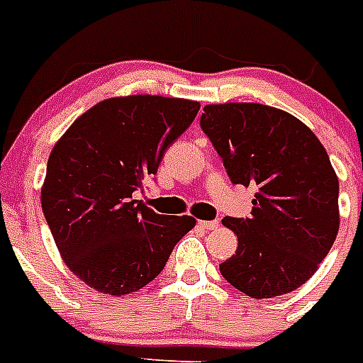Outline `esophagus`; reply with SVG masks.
<instances>
[{"instance_id":"obj_1","label":"esophagus","mask_w":363,"mask_h":363,"mask_svg":"<svg viewBox=\"0 0 363 363\" xmlns=\"http://www.w3.org/2000/svg\"><path fill=\"white\" fill-rule=\"evenodd\" d=\"M199 225H201L203 229H207V231H211V229H216L218 228V220H211V222H207V220H203V222H199Z\"/></svg>"}]
</instances>
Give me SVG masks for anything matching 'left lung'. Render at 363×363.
I'll list each match as a JSON object with an SVG mask.
<instances>
[{"instance_id":"1","label":"left lung","mask_w":363,"mask_h":363,"mask_svg":"<svg viewBox=\"0 0 363 363\" xmlns=\"http://www.w3.org/2000/svg\"><path fill=\"white\" fill-rule=\"evenodd\" d=\"M199 125L233 184L255 188L250 216L223 218L238 246L222 276L252 298L304 285L340 229V182L323 143L287 111L253 102L205 106Z\"/></svg>"}]
</instances>
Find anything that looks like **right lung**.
Masks as SVG:
<instances>
[{
	"instance_id": "right-lung-1",
	"label": "right lung",
	"mask_w": 363,
	"mask_h": 363,
	"mask_svg": "<svg viewBox=\"0 0 363 363\" xmlns=\"http://www.w3.org/2000/svg\"><path fill=\"white\" fill-rule=\"evenodd\" d=\"M199 102L132 95L93 106L70 125L48 158L40 203L67 267L104 294L151 284L191 216L156 214L132 199L156 175L164 152L186 130Z\"/></svg>"
}]
</instances>
